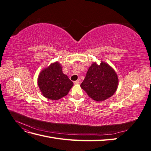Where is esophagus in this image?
<instances>
[{"label":"esophagus","mask_w":151,"mask_h":151,"mask_svg":"<svg viewBox=\"0 0 151 151\" xmlns=\"http://www.w3.org/2000/svg\"><path fill=\"white\" fill-rule=\"evenodd\" d=\"M74 84H79L80 83V79H79L78 80H77V81H74Z\"/></svg>","instance_id":"34e87169"}]
</instances>
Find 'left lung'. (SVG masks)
<instances>
[{
  "label": "left lung",
  "mask_w": 151,
  "mask_h": 151,
  "mask_svg": "<svg viewBox=\"0 0 151 151\" xmlns=\"http://www.w3.org/2000/svg\"><path fill=\"white\" fill-rule=\"evenodd\" d=\"M118 77L114 68L108 63L94 62L89 67L85 79L81 84L89 98L101 102L111 97L118 89Z\"/></svg>",
  "instance_id": "1"
}]
</instances>
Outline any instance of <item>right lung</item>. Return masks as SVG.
I'll use <instances>...</instances> for the list:
<instances>
[{"instance_id":"obj_1","label":"right lung","mask_w":151,"mask_h":151,"mask_svg":"<svg viewBox=\"0 0 151 151\" xmlns=\"http://www.w3.org/2000/svg\"><path fill=\"white\" fill-rule=\"evenodd\" d=\"M38 85L45 98L58 100L65 96L74 84L63 73L60 62L56 61L40 72Z\"/></svg>"}]
</instances>
